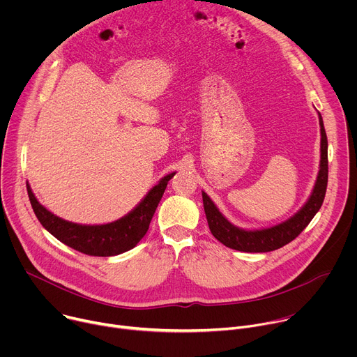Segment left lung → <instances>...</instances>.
<instances>
[{
    "label": "left lung",
    "instance_id": "obj_1",
    "mask_svg": "<svg viewBox=\"0 0 357 357\" xmlns=\"http://www.w3.org/2000/svg\"><path fill=\"white\" fill-rule=\"evenodd\" d=\"M319 126H321V165L319 174L314 186V190L305 203L302 209L295 213L291 219L268 227L263 230H244L231 225L216 208L212 199L202 192L203 208H205L206 219L212 234L226 247L244 251V252H267L292 241L295 237L301 234V231L310 225L314 216L321 209L326 186H328V138L322 121V116L319 114Z\"/></svg>",
    "mask_w": 357,
    "mask_h": 357
}]
</instances>
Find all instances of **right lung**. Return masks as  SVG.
I'll use <instances>...</instances> for the list:
<instances>
[{"label":"right lung","mask_w":357,"mask_h":357,"mask_svg":"<svg viewBox=\"0 0 357 357\" xmlns=\"http://www.w3.org/2000/svg\"><path fill=\"white\" fill-rule=\"evenodd\" d=\"M174 175L175 172L164 176L158 185L146 193L139 205L124 218L113 223L97 226L77 225L55 216L36 200L28 183L26 190L38 220L50 234L83 254L96 257H112L131 250L145 236L165 188Z\"/></svg>","instance_id":"obj_1"}]
</instances>
